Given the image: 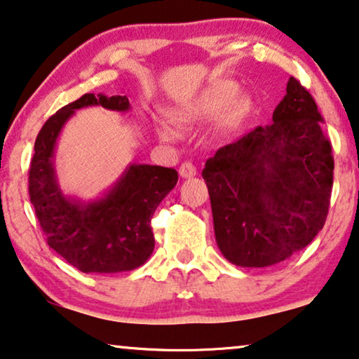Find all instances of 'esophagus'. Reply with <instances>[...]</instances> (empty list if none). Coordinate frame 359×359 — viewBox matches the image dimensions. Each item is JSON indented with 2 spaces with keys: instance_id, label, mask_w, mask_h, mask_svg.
<instances>
[{
  "instance_id": "34e87169",
  "label": "esophagus",
  "mask_w": 359,
  "mask_h": 359,
  "mask_svg": "<svg viewBox=\"0 0 359 359\" xmlns=\"http://www.w3.org/2000/svg\"><path fill=\"white\" fill-rule=\"evenodd\" d=\"M179 174H180V177L190 179V177H194V175H196V168L191 163H184L179 168Z\"/></svg>"
}]
</instances>
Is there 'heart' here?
I'll return each mask as SVG.
<instances>
[{"instance_id": "b5f03b06", "label": "heart", "mask_w": 359, "mask_h": 359, "mask_svg": "<svg viewBox=\"0 0 359 359\" xmlns=\"http://www.w3.org/2000/svg\"><path fill=\"white\" fill-rule=\"evenodd\" d=\"M238 88L235 87L232 82H226V80H221V82L212 83L211 87H208L205 92H203L194 103L184 106L177 111L175 117L180 122H196L203 119H210V117H216L222 114L224 111L229 112V126H238L240 122L245 119V116L248 114V101L238 100ZM236 104L233 105V103ZM158 135L163 138V140H174L177 138V128L169 121H158L156 124Z\"/></svg>"}]
</instances>
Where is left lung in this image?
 Segmentation results:
<instances>
[{
	"instance_id": "obj_1",
	"label": "left lung",
	"mask_w": 359,
	"mask_h": 359,
	"mask_svg": "<svg viewBox=\"0 0 359 359\" xmlns=\"http://www.w3.org/2000/svg\"><path fill=\"white\" fill-rule=\"evenodd\" d=\"M316 101L295 77L269 126L219 148L203 169L217 247L242 267L303 250L324 227L334 184L332 147Z\"/></svg>"
}]
</instances>
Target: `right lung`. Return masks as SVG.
<instances>
[{"instance_id": "right-lung-1", "label": "right lung", "mask_w": 359, "mask_h": 359, "mask_svg": "<svg viewBox=\"0 0 359 359\" xmlns=\"http://www.w3.org/2000/svg\"><path fill=\"white\" fill-rule=\"evenodd\" d=\"M130 109L127 96L85 93L41 127L29 169V195L50 247L82 272H124L145 264L154 248L151 217L179 180L175 169L130 164L100 200L82 203L57 185L53 154L61 128L76 109Z\"/></svg>"}]
</instances>
